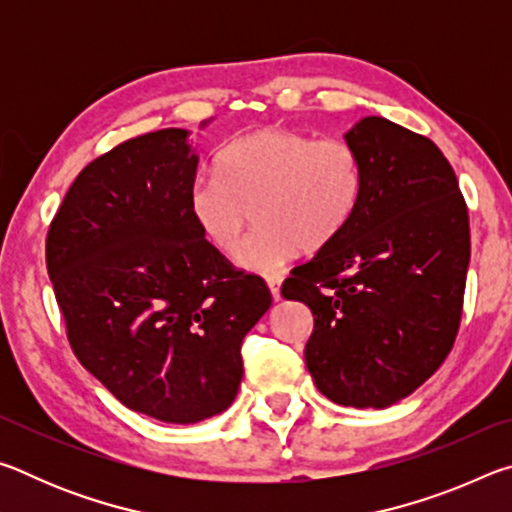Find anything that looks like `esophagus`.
<instances>
[{
  "label": "esophagus",
  "mask_w": 512,
  "mask_h": 512,
  "mask_svg": "<svg viewBox=\"0 0 512 512\" xmlns=\"http://www.w3.org/2000/svg\"><path fill=\"white\" fill-rule=\"evenodd\" d=\"M266 284H268V289H271V296H273V300L277 302L282 298V293H280V284H282V277L280 275H271V277H266Z\"/></svg>",
  "instance_id": "obj_1"
}]
</instances>
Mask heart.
<instances>
[{
    "label": "heart",
    "mask_w": 512,
    "mask_h": 512,
    "mask_svg": "<svg viewBox=\"0 0 512 512\" xmlns=\"http://www.w3.org/2000/svg\"><path fill=\"white\" fill-rule=\"evenodd\" d=\"M219 173L189 189V214L221 253L244 235L250 207L259 223L237 250L246 271L275 273L302 248L318 250L341 235L359 210L363 162L343 140L262 128L225 146Z\"/></svg>",
    "instance_id": "obj_1"
}]
</instances>
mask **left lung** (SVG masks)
I'll use <instances>...</instances> for the list:
<instances>
[{
	"label": "left lung",
	"mask_w": 512,
	"mask_h": 512,
	"mask_svg": "<svg viewBox=\"0 0 512 512\" xmlns=\"http://www.w3.org/2000/svg\"><path fill=\"white\" fill-rule=\"evenodd\" d=\"M345 142L363 196L332 244L291 271L282 296L314 314L305 361L327 400L386 409L422 386L461 325L470 221L456 173L429 137L363 117Z\"/></svg>",
	"instance_id": "obj_1"
}]
</instances>
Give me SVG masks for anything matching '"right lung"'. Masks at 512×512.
Segmentation results:
<instances>
[{"instance_id": "obj_1", "label": "right lung", "mask_w": 512, "mask_h": 512, "mask_svg": "<svg viewBox=\"0 0 512 512\" xmlns=\"http://www.w3.org/2000/svg\"><path fill=\"white\" fill-rule=\"evenodd\" d=\"M187 137L164 128L92 160L47 235L49 280L83 368L128 409L173 424L228 409L241 341L273 302L189 214L198 153Z\"/></svg>"}]
</instances>
